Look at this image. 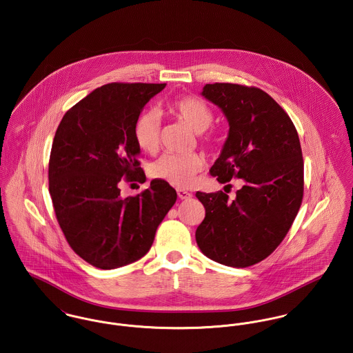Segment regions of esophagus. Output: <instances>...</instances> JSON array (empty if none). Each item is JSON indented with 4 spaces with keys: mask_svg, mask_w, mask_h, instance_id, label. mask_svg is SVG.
Listing matches in <instances>:
<instances>
[{
    "mask_svg": "<svg viewBox=\"0 0 353 353\" xmlns=\"http://www.w3.org/2000/svg\"><path fill=\"white\" fill-rule=\"evenodd\" d=\"M177 194H179V197L181 199V200H188V199H190L192 197V193L190 192H188V190H177Z\"/></svg>",
    "mask_w": 353,
    "mask_h": 353,
    "instance_id": "34e87169",
    "label": "esophagus"
}]
</instances>
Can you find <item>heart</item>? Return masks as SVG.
Here are the masks:
<instances>
[{
	"label": "heart",
	"instance_id": "1",
	"mask_svg": "<svg viewBox=\"0 0 353 353\" xmlns=\"http://www.w3.org/2000/svg\"><path fill=\"white\" fill-rule=\"evenodd\" d=\"M168 110L179 121L185 123L194 133L205 132L212 123L211 109L199 98L181 97L170 101ZM160 115L156 111H146L139 115L134 126L137 145L141 150L154 153L160 145ZM208 145L215 142L211 136L204 137ZM204 160L196 154H163L149 166V174L153 179L163 180L170 185L185 188L190 185L196 174L203 169Z\"/></svg>",
	"mask_w": 353,
	"mask_h": 353
}]
</instances>
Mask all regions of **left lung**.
<instances>
[{"label": "left lung", "mask_w": 353, "mask_h": 353, "mask_svg": "<svg viewBox=\"0 0 353 353\" xmlns=\"http://www.w3.org/2000/svg\"><path fill=\"white\" fill-rule=\"evenodd\" d=\"M201 95L220 108L230 130L210 173L220 184L241 179L228 194L196 192L205 217L196 230L201 252L217 263L248 268L281 244L299 214L303 196V160L290 117L256 87L205 84Z\"/></svg>", "instance_id": "8db88e82"}]
</instances>
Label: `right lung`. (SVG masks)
Here are the masks:
<instances>
[{"label":"right lung","instance_id":"add662e5","mask_svg":"<svg viewBox=\"0 0 353 353\" xmlns=\"http://www.w3.org/2000/svg\"><path fill=\"white\" fill-rule=\"evenodd\" d=\"M165 83H109L68 110L54 134L48 180L59 225L90 265L111 270L142 258L177 193L163 180L121 197L119 183L146 180L137 119Z\"/></svg>","mask_w":353,"mask_h":353}]
</instances>
